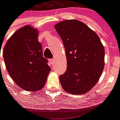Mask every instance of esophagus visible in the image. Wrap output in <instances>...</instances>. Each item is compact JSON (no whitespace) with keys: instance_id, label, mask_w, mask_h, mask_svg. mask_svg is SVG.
I'll list each match as a JSON object with an SVG mask.
<instances>
[{"instance_id":"1","label":"esophagus","mask_w":120,"mask_h":120,"mask_svg":"<svg viewBox=\"0 0 120 120\" xmlns=\"http://www.w3.org/2000/svg\"><path fill=\"white\" fill-rule=\"evenodd\" d=\"M49 62L51 63L52 65H53L54 64H55V60H54V59H53V58H51V59H49Z\"/></svg>"}]
</instances>
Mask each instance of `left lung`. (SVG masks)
<instances>
[{
	"label": "left lung",
	"mask_w": 120,
	"mask_h": 120,
	"mask_svg": "<svg viewBox=\"0 0 120 120\" xmlns=\"http://www.w3.org/2000/svg\"><path fill=\"white\" fill-rule=\"evenodd\" d=\"M64 45L67 71L60 76L65 92L82 95L99 79L104 67V48L94 30L77 19H67L55 25Z\"/></svg>",
	"instance_id": "1"
}]
</instances>
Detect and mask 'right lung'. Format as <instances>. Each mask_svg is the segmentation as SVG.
Masks as SVG:
<instances>
[{"label":"right lung","mask_w":120,"mask_h":120,"mask_svg":"<svg viewBox=\"0 0 120 120\" xmlns=\"http://www.w3.org/2000/svg\"><path fill=\"white\" fill-rule=\"evenodd\" d=\"M38 30L26 25L15 32L6 42L3 57L8 73L23 90L38 91L46 82L51 68L42 56Z\"/></svg>","instance_id":"add662e5"}]
</instances>
